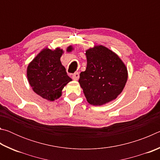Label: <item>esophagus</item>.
<instances>
[{
    "mask_svg": "<svg viewBox=\"0 0 160 160\" xmlns=\"http://www.w3.org/2000/svg\"><path fill=\"white\" fill-rule=\"evenodd\" d=\"M72 79H73L74 80H78V79H79V78H80V74H79V72H75V73L72 75Z\"/></svg>",
    "mask_w": 160,
    "mask_h": 160,
    "instance_id": "esophagus-1",
    "label": "esophagus"
}]
</instances>
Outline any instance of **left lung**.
I'll use <instances>...</instances> for the list:
<instances>
[{
  "label": "left lung",
  "mask_w": 160,
  "mask_h": 160,
  "mask_svg": "<svg viewBox=\"0 0 160 160\" xmlns=\"http://www.w3.org/2000/svg\"><path fill=\"white\" fill-rule=\"evenodd\" d=\"M87 68L79 82L87 101L102 106L116 99L128 80L126 65L117 54L102 45L85 51Z\"/></svg>",
  "instance_id": "8db88e82"
}]
</instances>
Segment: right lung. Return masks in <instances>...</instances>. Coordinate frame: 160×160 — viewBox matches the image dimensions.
<instances>
[{
    "label": "right lung",
    "mask_w": 160,
    "mask_h": 160,
    "mask_svg": "<svg viewBox=\"0 0 160 160\" xmlns=\"http://www.w3.org/2000/svg\"><path fill=\"white\" fill-rule=\"evenodd\" d=\"M73 50L72 46L67 47V52ZM63 50L45 48L29 63L27 77L32 90L38 95L48 101H54L61 96L62 90L72 79L67 75L61 62Z\"/></svg>",
    "instance_id": "right-lung-1"
}]
</instances>
